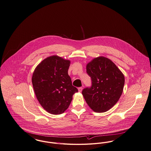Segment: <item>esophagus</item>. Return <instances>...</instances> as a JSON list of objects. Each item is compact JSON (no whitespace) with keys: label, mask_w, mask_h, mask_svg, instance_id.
<instances>
[{"label":"esophagus","mask_w":151,"mask_h":151,"mask_svg":"<svg viewBox=\"0 0 151 151\" xmlns=\"http://www.w3.org/2000/svg\"><path fill=\"white\" fill-rule=\"evenodd\" d=\"M82 90H83V88H82V87H79V88H78V91H79V92H81L82 91Z\"/></svg>","instance_id":"1"}]
</instances>
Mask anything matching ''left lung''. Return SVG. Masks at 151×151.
Here are the masks:
<instances>
[{
	"mask_svg": "<svg viewBox=\"0 0 151 151\" xmlns=\"http://www.w3.org/2000/svg\"><path fill=\"white\" fill-rule=\"evenodd\" d=\"M86 70L92 85L83 89L82 94L93 111L105 112L120 98L124 88V75L110 59L103 56L88 63Z\"/></svg>",
	"mask_w": 151,
	"mask_h": 151,
	"instance_id": "obj_1",
	"label": "left lung"
}]
</instances>
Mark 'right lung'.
<instances>
[{"mask_svg": "<svg viewBox=\"0 0 151 151\" xmlns=\"http://www.w3.org/2000/svg\"><path fill=\"white\" fill-rule=\"evenodd\" d=\"M70 65V60L54 55L39 64L33 73L32 83L36 98L50 114H63L70 106L73 95L78 92L68 74Z\"/></svg>", "mask_w": 151, "mask_h": 151, "instance_id": "add662e5", "label": "right lung"}]
</instances>
